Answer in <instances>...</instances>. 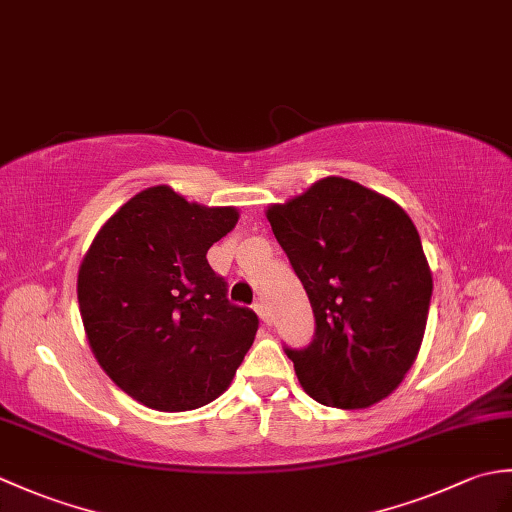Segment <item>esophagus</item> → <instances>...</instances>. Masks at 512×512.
Listing matches in <instances>:
<instances>
[{
	"label": "esophagus",
	"instance_id": "obj_1",
	"mask_svg": "<svg viewBox=\"0 0 512 512\" xmlns=\"http://www.w3.org/2000/svg\"><path fill=\"white\" fill-rule=\"evenodd\" d=\"M255 312L259 314V319H262L266 325L273 323V314H270V308H268V303H266V301L259 299V301L255 303Z\"/></svg>",
	"mask_w": 512,
	"mask_h": 512
}]
</instances>
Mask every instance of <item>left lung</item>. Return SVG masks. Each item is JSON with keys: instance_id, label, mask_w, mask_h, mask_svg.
Listing matches in <instances>:
<instances>
[{"instance_id": "obj_1", "label": "left lung", "mask_w": 512, "mask_h": 512, "mask_svg": "<svg viewBox=\"0 0 512 512\" xmlns=\"http://www.w3.org/2000/svg\"><path fill=\"white\" fill-rule=\"evenodd\" d=\"M266 217L317 323L308 347H286L301 387L325 407L376 405L402 383L427 328L433 279L411 217L336 176Z\"/></svg>"}]
</instances>
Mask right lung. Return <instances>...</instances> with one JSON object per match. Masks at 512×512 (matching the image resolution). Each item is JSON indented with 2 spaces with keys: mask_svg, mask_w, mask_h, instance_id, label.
Masks as SVG:
<instances>
[{
  "mask_svg": "<svg viewBox=\"0 0 512 512\" xmlns=\"http://www.w3.org/2000/svg\"><path fill=\"white\" fill-rule=\"evenodd\" d=\"M237 220L233 206L187 202L158 184L125 202L83 257L76 295L96 361L151 409L209 405L255 341L257 314L226 299L206 262Z\"/></svg>",
  "mask_w": 512,
  "mask_h": 512,
  "instance_id": "1",
  "label": "right lung"
}]
</instances>
